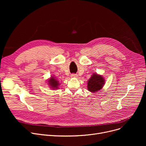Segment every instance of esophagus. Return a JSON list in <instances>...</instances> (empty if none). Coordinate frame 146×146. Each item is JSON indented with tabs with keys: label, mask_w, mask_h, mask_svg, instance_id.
<instances>
[{
	"label": "esophagus",
	"mask_w": 146,
	"mask_h": 146,
	"mask_svg": "<svg viewBox=\"0 0 146 146\" xmlns=\"http://www.w3.org/2000/svg\"><path fill=\"white\" fill-rule=\"evenodd\" d=\"M76 76H76V74H71V77H72V78H75V77H76Z\"/></svg>",
	"instance_id": "1"
}]
</instances>
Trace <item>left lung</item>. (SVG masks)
I'll list each match as a JSON object with an SVG mask.
<instances>
[{
	"instance_id": "left-lung-1",
	"label": "left lung",
	"mask_w": 146,
	"mask_h": 146,
	"mask_svg": "<svg viewBox=\"0 0 146 146\" xmlns=\"http://www.w3.org/2000/svg\"><path fill=\"white\" fill-rule=\"evenodd\" d=\"M105 83L104 78L102 76L93 74L88 82V89L91 92H96L102 88Z\"/></svg>"
}]
</instances>
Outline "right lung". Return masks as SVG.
<instances>
[{
    "mask_svg": "<svg viewBox=\"0 0 146 146\" xmlns=\"http://www.w3.org/2000/svg\"><path fill=\"white\" fill-rule=\"evenodd\" d=\"M48 84L52 89H57L59 85V82L55 79V77H51V79L48 80Z\"/></svg>",
    "mask_w": 146,
    "mask_h": 146,
    "instance_id": "right-lung-1",
    "label": "right lung"
}]
</instances>
